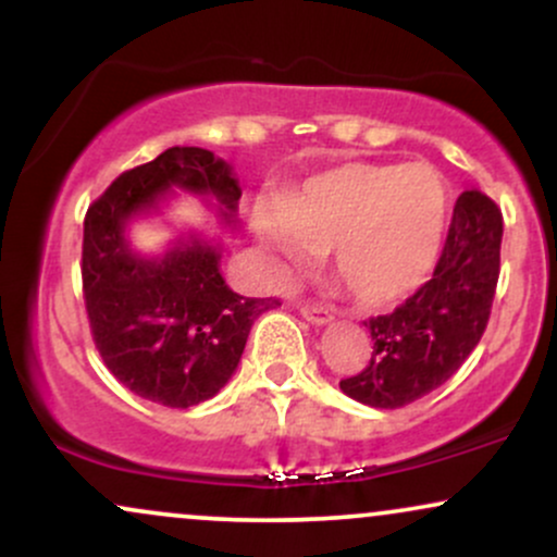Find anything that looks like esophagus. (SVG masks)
<instances>
[{"mask_svg":"<svg viewBox=\"0 0 557 557\" xmlns=\"http://www.w3.org/2000/svg\"><path fill=\"white\" fill-rule=\"evenodd\" d=\"M298 311H300V317L309 319L311 324H327L332 319L330 311L324 309V306H319V304H300Z\"/></svg>","mask_w":557,"mask_h":557,"instance_id":"1","label":"esophagus"}]
</instances>
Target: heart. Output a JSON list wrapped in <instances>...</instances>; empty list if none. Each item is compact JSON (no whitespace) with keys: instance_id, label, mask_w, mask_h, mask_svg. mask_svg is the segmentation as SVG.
<instances>
[{"instance_id":"obj_1","label":"heart","mask_w":557,"mask_h":557,"mask_svg":"<svg viewBox=\"0 0 557 557\" xmlns=\"http://www.w3.org/2000/svg\"><path fill=\"white\" fill-rule=\"evenodd\" d=\"M450 194L430 164L348 162L287 190L280 209L259 207L267 246L304 264L332 251V277L367 309L417 293L445 246Z\"/></svg>"}]
</instances>
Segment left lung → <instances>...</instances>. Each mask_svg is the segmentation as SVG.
<instances>
[{
    "label": "left lung",
    "mask_w": 557,
    "mask_h": 557,
    "mask_svg": "<svg viewBox=\"0 0 557 557\" xmlns=\"http://www.w3.org/2000/svg\"><path fill=\"white\" fill-rule=\"evenodd\" d=\"M503 212L490 196L463 190L432 280L389 314L367 319L372 359L341 380L348 398L403 408L445 385L487 330L500 277Z\"/></svg>",
    "instance_id": "1"
}]
</instances>
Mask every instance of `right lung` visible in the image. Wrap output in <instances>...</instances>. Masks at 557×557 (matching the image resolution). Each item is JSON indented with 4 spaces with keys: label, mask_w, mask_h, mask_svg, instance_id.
I'll list each match as a JSON object with an SVG mask.
<instances>
[{
    "label": "right lung",
    "mask_w": 557,
    "mask_h": 557,
    "mask_svg": "<svg viewBox=\"0 0 557 557\" xmlns=\"http://www.w3.org/2000/svg\"><path fill=\"white\" fill-rule=\"evenodd\" d=\"M170 188L214 196L233 222L240 185L222 159L172 146L114 177L83 220V298L96 350L140 398L188 408L220 393L238 367L253 319L280 298H246L220 274V248L181 243L164 259L127 248L125 222L154 209Z\"/></svg>",
    "instance_id": "obj_1"
}]
</instances>
